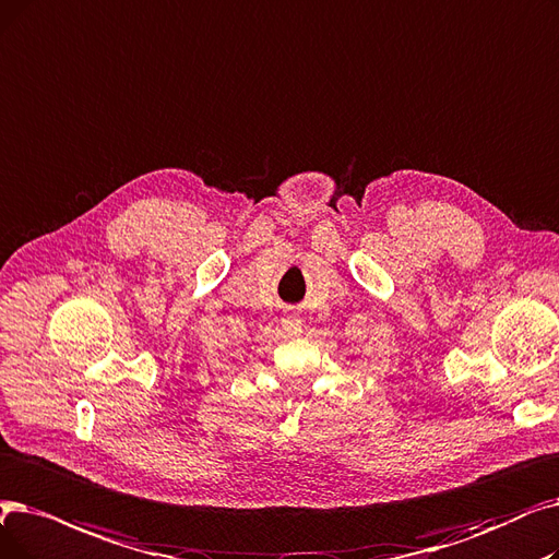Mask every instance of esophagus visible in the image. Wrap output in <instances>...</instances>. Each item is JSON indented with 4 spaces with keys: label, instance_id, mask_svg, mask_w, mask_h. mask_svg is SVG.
<instances>
[{
    "label": "esophagus",
    "instance_id": "esophagus-1",
    "mask_svg": "<svg viewBox=\"0 0 559 559\" xmlns=\"http://www.w3.org/2000/svg\"><path fill=\"white\" fill-rule=\"evenodd\" d=\"M283 329H285L287 335H301L304 322L299 318H295V314H285V318H283Z\"/></svg>",
    "mask_w": 559,
    "mask_h": 559
}]
</instances>
